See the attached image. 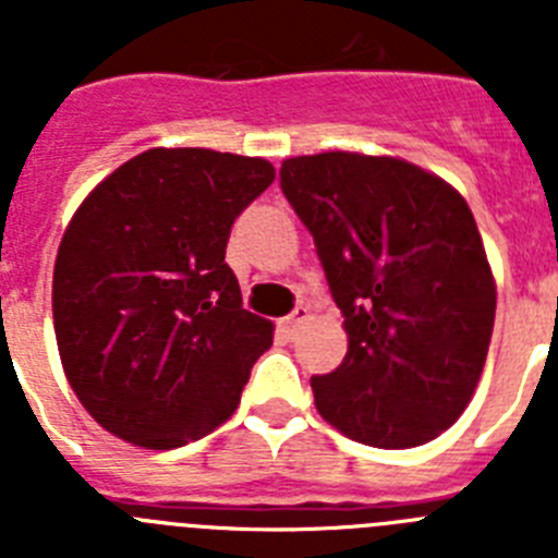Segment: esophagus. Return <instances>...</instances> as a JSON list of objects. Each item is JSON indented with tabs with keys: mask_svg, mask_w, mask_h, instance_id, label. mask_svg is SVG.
I'll return each instance as SVG.
<instances>
[{
	"mask_svg": "<svg viewBox=\"0 0 558 558\" xmlns=\"http://www.w3.org/2000/svg\"><path fill=\"white\" fill-rule=\"evenodd\" d=\"M307 318H310V310H307V307H295L293 313L284 315V318H282V329H284V332H288V335H293L295 329H299L304 322H307Z\"/></svg>",
	"mask_w": 558,
	"mask_h": 558,
	"instance_id": "esophagus-1",
	"label": "esophagus"
}]
</instances>
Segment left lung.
I'll return each instance as SVG.
<instances>
[{"instance_id": "1", "label": "left lung", "mask_w": 558, "mask_h": 558, "mask_svg": "<svg viewBox=\"0 0 558 558\" xmlns=\"http://www.w3.org/2000/svg\"><path fill=\"white\" fill-rule=\"evenodd\" d=\"M279 184L349 335L343 363L310 379L318 413L383 450L445 433L475 393L497 304L466 201L416 165L340 150L282 161Z\"/></svg>"}]
</instances>
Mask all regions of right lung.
<instances>
[{
	"label": "right lung",
	"instance_id": "right-lung-1",
	"mask_svg": "<svg viewBox=\"0 0 558 558\" xmlns=\"http://www.w3.org/2000/svg\"><path fill=\"white\" fill-rule=\"evenodd\" d=\"M270 181L265 159L153 147L75 211L52 276L56 338L69 386L108 433L172 450L236 411L274 327L243 310L226 243Z\"/></svg>",
	"mask_w": 558,
	"mask_h": 558
}]
</instances>
